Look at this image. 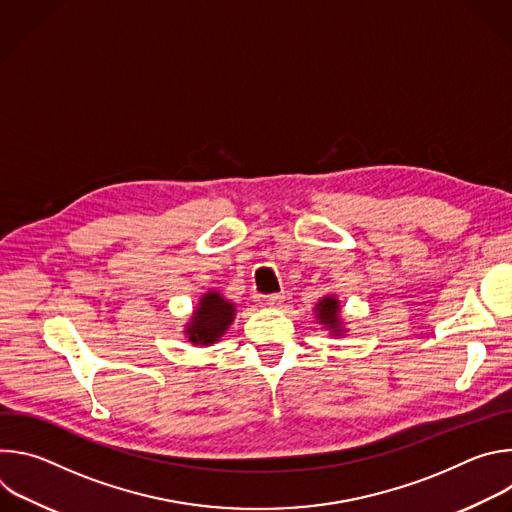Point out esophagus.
Wrapping results in <instances>:
<instances>
[{
	"label": "esophagus",
	"instance_id": "obj_1",
	"mask_svg": "<svg viewBox=\"0 0 512 512\" xmlns=\"http://www.w3.org/2000/svg\"><path fill=\"white\" fill-rule=\"evenodd\" d=\"M283 300H285L283 294H271V296H265V298H263V302H265L269 308H279V306L283 304Z\"/></svg>",
	"mask_w": 512,
	"mask_h": 512
}]
</instances>
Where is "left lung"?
<instances>
[{
	"mask_svg": "<svg viewBox=\"0 0 512 512\" xmlns=\"http://www.w3.org/2000/svg\"><path fill=\"white\" fill-rule=\"evenodd\" d=\"M314 312H316L318 324H322L326 330H330L332 336H342L346 332L342 326V320H340V300H336L334 296L322 298L316 304Z\"/></svg>",
	"mask_w": 512,
	"mask_h": 512,
	"instance_id": "8db88e82",
	"label": "left lung"
}]
</instances>
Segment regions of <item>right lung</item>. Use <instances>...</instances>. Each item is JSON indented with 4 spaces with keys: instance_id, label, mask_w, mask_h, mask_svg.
Wrapping results in <instances>:
<instances>
[{
    "instance_id": "right-lung-1",
    "label": "right lung",
    "mask_w": 512,
    "mask_h": 512,
    "mask_svg": "<svg viewBox=\"0 0 512 512\" xmlns=\"http://www.w3.org/2000/svg\"><path fill=\"white\" fill-rule=\"evenodd\" d=\"M235 304L225 300L218 291L210 289L198 300V306L186 324L184 334L188 342L196 346H210L221 340V336L229 330L235 320Z\"/></svg>"
}]
</instances>
